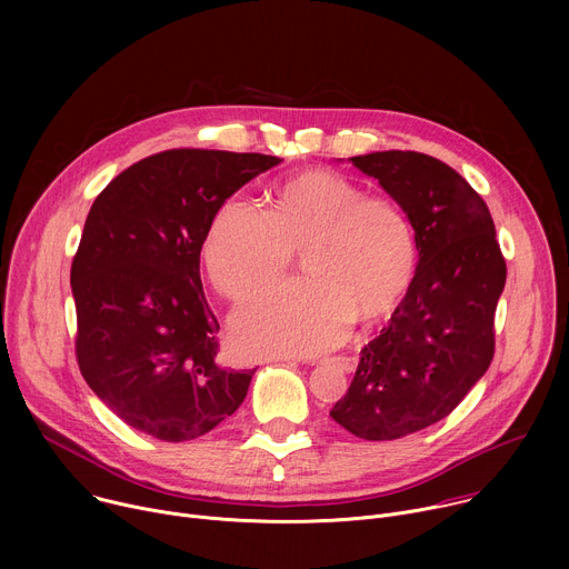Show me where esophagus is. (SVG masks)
Here are the masks:
<instances>
[{"label":"esophagus","instance_id":"34e87169","mask_svg":"<svg viewBox=\"0 0 569 569\" xmlns=\"http://www.w3.org/2000/svg\"><path fill=\"white\" fill-rule=\"evenodd\" d=\"M277 360H290V358H277ZM336 367H340V369H345V371H356V358H351V356H333V358H329Z\"/></svg>","mask_w":569,"mask_h":569}]
</instances>
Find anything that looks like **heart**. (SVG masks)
I'll return each instance as SVG.
<instances>
[{
	"label": "heart",
	"mask_w": 569,
	"mask_h": 569,
	"mask_svg": "<svg viewBox=\"0 0 569 569\" xmlns=\"http://www.w3.org/2000/svg\"><path fill=\"white\" fill-rule=\"evenodd\" d=\"M301 252L306 281L272 290L233 317V342L254 358L310 356L342 342L353 319L391 312L410 290L419 242L389 193L329 169L288 176L263 211L227 198L207 227L202 261L211 283L246 301L286 277Z\"/></svg>",
	"instance_id": "heart-1"
}]
</instances>
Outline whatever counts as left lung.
I'll use <instances>...</instances> for the list:
<instances>
[{
    "label": "left lung",
    "mask_w": 569,
    "mask_h": 569,
    "mask_svg": "<svg viewBox=\"0 0 569 569\" xmlns=\"http://www.w3.org/2000/svg\"><path fill=\"white\" fill-rule=\"evenodd\" d=\"M351 161L405 207L419 242L408 295L331 410L351 435L389 441L446 419L489 369L507 263L489 207L441 159L382 150Z\"/></svg>",
    "instance_id": "8db88e82"
}]
</instances>
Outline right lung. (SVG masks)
Returning a JSON list of instances; mask_svg holds the SVG:
<instances>
[{"label":"right lung","instance_id":"add662e5","mask_svg":"<svg viewBox=\"0 0 569 569\" xmlns=\"http://www.w3.org/2000/svg\"><path fill=\"white\" fill-rule=\"evenodd\" d=\"M281 161L173 148L143 157L94 200L71 261L76 360L130 428L191 441L246 400L254 369L218 360L200 250L216 209Z\"/></svg>","mask_w":569,"mask_h":569}]
</instances>
